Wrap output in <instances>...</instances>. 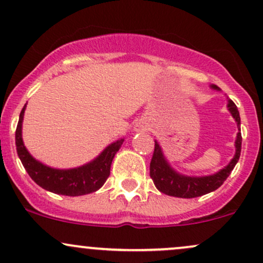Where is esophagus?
<instances>
[{"instance_id":"obj_1","label":"esophagus","mask_w":263,"mask_h":263,"mask_svg":"<svg viewBox=\"0 0 263 263\" xmlns=\"http://www.w3.org/2000/svg\"><path fill=\"white\" fill-rule=\"evenodd\" d=\"M135 129L136 131H142V129H146V126H143L142 123H137V125L135 126Z\"/></svg>"}]
</instances>
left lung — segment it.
I'll return each instance as SVG.
<instances>
[{
    "label": "left lung",
    "instance_id": "1",
    "mask_svg": "<svg viewBox=\"0 0 263 263\" xmlns=\"http://www.w3.org/2000/svg\"><path fill=\"white\" fill-rule=\"evenodd\" d=\"M213 89H219L218 86L213 85ZM229 111L235 119L237 123L238 132L236 136V141H235V147H236V152H235L234 158L231 162L226 165L225 168L220 170L218 173L211 174V176L205 177H188L182 176V174L177 173L173 168L171 167L170 163L163 156L161 146L158 142L155 141V152H153L152 161L149 164V176L152 178L153 183H155L156 188L159 192L164 193V194L171 195V197L177 198H197L201 195L208 194V193L214 192L225 182L226 178L230 176L231 171L234 170L235 165L240 158L241 155V143H242V137H241L240 132V114L236 105L234 101L229 100L228 104Z\"/></svg>",
    "mask_w": 263,
    "mask_h": 263
}]
</instances>
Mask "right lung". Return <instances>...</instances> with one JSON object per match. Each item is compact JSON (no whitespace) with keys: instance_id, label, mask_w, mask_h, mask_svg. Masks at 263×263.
I'll list each match as a JSON object with an SVG mask.
<instances>
[{"instance_id":"add662e5","label":"right lung","mask_w":263,"mask_h":263,"mask_svg":"<svg viewBox=\"0 0 263 263\" xmlns=\"http://www.w3.org/2000/svg\"><path fill=\"white\" fill-rule=\"evenodd\" d=\"M25 110L26 105L21 111L16 128V147L18 157L29 177L48 192L68 197H79L100 189L110 176L111 163L117 151L121 148L123 138L107 146L100 156L85 165L73 170H55L33 158L25 147L22 140V121Z\"/></svg>"}]
</instances>
